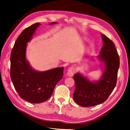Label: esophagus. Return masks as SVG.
I'll use <instances>...</instances> for the list:
<instances>
[{"label":"esophagus","mask_w":130,"mask_h":130,"mask_svg":"<svg viewBox=\"0 0 130 130\" xmlns=\"http://www.w3.org/2000/svg\"><path fill=\"white\" fill-rule=\"evenodd\" d=\"M74 73H75V69H74V68L73 67H70L68 69L67 75L68 76H73Z\"/></svg>","instance_id":"esophagus-1"}]
</instances>
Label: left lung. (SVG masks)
Masks as SVG:
<instances>
[{"instance_id":"left-lung-1","label":"left lung","mask_w":130,"mask_h":130,"mask_svg":"<svg viewBox=\"0 0 130 130\" xmlns=\"http://www.w3.org/2000/svg\"><path fill=\"white\" fill-rule=\"evenodd\" d=\"M103 46L96 58L102 62V74L98 80L91 81L80 73L74 75L75 89L73 99L83 107H92L106 101L116 87L120 58L113 42L102 34Z\"/></svg>"}]
</instances>
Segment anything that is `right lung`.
I'll use <instances>...</instances> for the list:
<instances>
[{
	"label": "right lung",
	"instance_id": "1",
	"mask_svg": "<svg viewBox=\"0 0 130 130\" xmlns=\"http://www.w3.org/2000/svg\"><path fill=\"white\" fill-rule=\"evenodd\" d=\"M40 25V23H35L23 30L17 39L10 56V78L14 87L21 98L32 103H42L51 97L56 84L62 78L64 69L37 71L27 60V43Z\"/></svg>",
	"mask_w": 130,
	"mask_h": 130
}]
</instances>
